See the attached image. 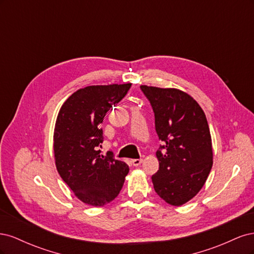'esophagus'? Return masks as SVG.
<instances>
[{
	"label": "esophagus",
	"instance_id": "obj_1",
	"mask_svg": "<svg viewBox=\"0 0 254 254\" xmlns=\"http://www.w3.org/2000/svg\"><path fill=\"white\" fill-rule=\"evenodd\" d=\"M143 162V159H133L132 160V164L133 166H139Z\"/></svg>",
	"mask_w": 254,
	"mask_h": 254
}]
</instances>
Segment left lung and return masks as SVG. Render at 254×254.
<instances>
[{
	"instance_id": "8db88e82",
	"label": "left lung",
	"mask_w": 254,
	"mask_h": 254,
	"mask_svg": "<svg viewBox=\"0 0 254 254\" xmlns=\"http://www.w3.org/2000/svg\"><path fill=\"white\" fill-rule=\"evenodd\" d=\"M155 112V127L164 143L157 150L159 171L153 189L164 201L179 206L202 189L213 165L210 128L195 99L174 88L141 86Z\"/></svg>"
}]
</instances>
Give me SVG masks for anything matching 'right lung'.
Here are the masks:
<instances>
[{
  "label": "right lung",
  "mask_w": 254,
  "mask_h": 254,
  "mask_svg": "<svg viewBox=\"0 0 254 254\" xmlns=\"http://www.w3.org/2000/svg\"><path fill=\"white\" fill-rule=\"evenodd\" d=\"M131 83L89 86L79 89L61 106L54 129V156L57 171L83 203L103 206L123 188L128 165L111 151L101 155V124L112 106L127 94Z\"/></svg>",
  "instance_id": "obj_1"
}]
</instances>
